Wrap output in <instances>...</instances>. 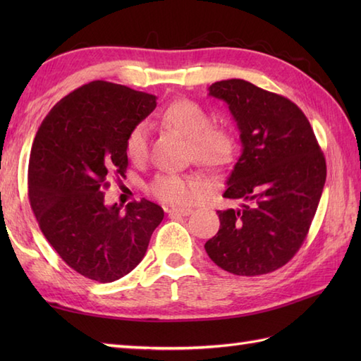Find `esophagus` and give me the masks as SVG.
<instances>
[{"mask_svg": "<svg viewBox=\"0 0 361 361\" xmlns=\"http://www.w3.org/2000/svg\"><path fill=\"white\" fill-rule=\"evenodd\" d=\"M167 212H169V216H171V217H175V216L186 217V216H190V214H192V209H189V208H172V209H169Z\"/></svg>", "mask_w": 361, "mask_h": 361, "instance_id": "1", "label": "esophagus"}]
</instances>
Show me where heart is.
<instances>
[{
	"label": "heart",
	"mask_w": 361,
	"mask_h": 361,
	"mask_svg": "<svg viewBox=\"0 0 361 361\" xmlns=\"http://www.w3.org/2000/svg\"><path fill=\"white\" fill-rule=\"evenodd\" d=\"M161 124L173 128L189 140V157L208 169H220L234 159L237 142L231 128L211 124V116L202 105L189 99L169 104L159 114ZM126 153L135 163H142L149 155V128L136 124L126 137ZM204 181L198 175L159 173L149 190L161 202L189 204L203 194Z\"/></svg>",
	"instance_id": "obj_1"
}]
</instances>
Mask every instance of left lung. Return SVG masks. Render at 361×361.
Here are the masks:
<instances>
[{"label": "left lung", "instance_id": "1", "mask_svg": "<svg viewBox=\"0 0 361 361\" xmlns=\"http://www.w3.org/2000/svg\"><path fill=\"white\" fill-rule=\"evenodd\" d=\"M240 130L242 155L225 198L240 209L217 211L219 233L204 243L216 265L259 276L286 265L301 248L326 183V158L309 119L290 99L242 79L212 83Z\"/></svg>", "mask_w": 361, "mask_h": 361}]
</instances>
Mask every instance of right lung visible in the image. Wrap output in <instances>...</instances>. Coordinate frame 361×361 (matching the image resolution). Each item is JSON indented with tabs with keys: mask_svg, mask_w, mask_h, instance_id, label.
Masks as SVG:
<instances>
[{
	"mask_svg": "<svg viewBox=\"0 0 361 361\" xmlns=\"http://www.w3.org/2000/svg\"><path fill=\"white\" fill-rule=\"evenodd\" d=\"M157 96L93 80L52 106L29 159V202L46 240L74 271L97 282L128 274L164 219L142 198L105 204L110 178H126L130 130L155 110Z\"/></svg>",
	"mask_w": 361,
	"mask_h": 361,
	"instance_id": "1",
	"label": "right lung"
}]
</instances>
